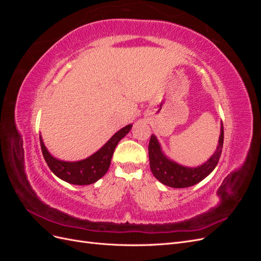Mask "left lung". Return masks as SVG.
I'll return each mask as SVG.
<instances>
[{
    "instance_id": "1",
    "label": "left lung",
    "mask_w": 261,
    "mask_h": 261,
    "mask_svg": "<svg viewBox=\"0 0 261 261\" xmlns=\"http://www.w3.org/2000/svg\"><path fill=\"white\" fill-rule=\"evenodd\" d=\"M223 124H221V134L219 144L215 153L203 164L196 168L183 167L174 161L170 160L162 151L161 146L154 135H151L149 141V162L154 177L162 184L173 188H185L199 183L204 177L215 170L223 148Z\"/></svg>"
}]
</instances>
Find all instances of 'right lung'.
Segmentation results:
<instances>
[{"instance_id": "obj_1", "label": "right lung", "mask_w": 261, "mask_h": 261, "mask_svg": "<svg viewBox=\"0 0 261 261\" xmlns=\"http://www.w3.org/2000/svg\"><path fill=\"white\" fill-rule=\"evenodd\" d=\"M132 126V124L126 125L125 127L116 132L109 139L108 143L99 149L97 152H94L92 155L86 158L84 160L76 162H67L55 159L53 155L50 154L48 149L45 148L40 135V146L43 158L54 174L69 184L89 185L96 183L108 172L116 145L118 144V141L126 136V134H128Z\"/></svg>"}]
</instances>
